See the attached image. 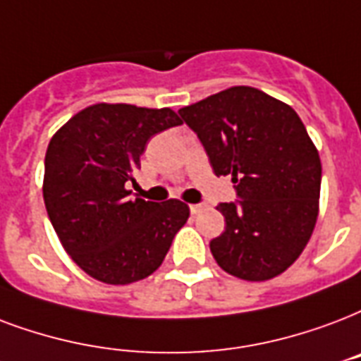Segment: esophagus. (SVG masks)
<instances>
[{
    "label": "esophagus",
    "mask_w": 361,
    "mask_h": 361,
    "mask_svg": "<svg viewBox=\"0 0 361 361\" xmlns=\"http://www.w3.org/2000/svg\"><path fill=\"white\" fill-rule=\"evenodd\" d=\"M202 208H204L202 204H191V206H189L191 214H199V212H202Z\"/></svg>",
    "instance_id": "34e87169"
}]
</instances>
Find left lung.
Returning a JSON list of instances; mask_svg holds the SVG:
<instances>
[{"mask_svg": "<svg viewBox=\"0 0 361 361\" xmlns=\"http://www.w3.org/2000/svg\"><path fill=\"white\" fill-rule=\"evenodd\" d=\"M178 114L216 176H233L238 200L219 202L225 231L210 242L236 279L279 276L307 246L320 199L322 164L299 115L252 87H231Z\"/></svg>", "mask_w": 361, "mask_h": 361, "instance_id": "1", "label": "left lung"}]
</instances>
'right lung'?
I'll use <instances>...</instances> for the list:
<instances>
[{"instance_id":"1","label":"right lung","mask_w":361,"mask_h":361,"mask_svg":"<svg viewBox=\"0 0 361 361\" xmlns=\"http://www.w3.org/2000/svg\"><path fill=\"white\" fill-rule=\"evenodd\" d=\"M181 125L170 109L96 104L73 115L49 142L43 199L60 242L92 279L125 286L155 272L189 206L134 199L126 189L145 145Z\"/></svg>"}]
</instances>
